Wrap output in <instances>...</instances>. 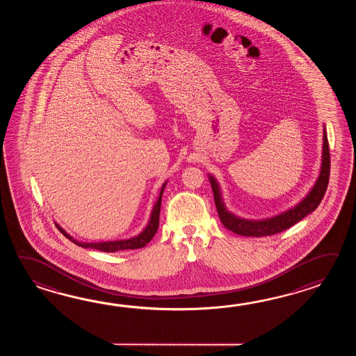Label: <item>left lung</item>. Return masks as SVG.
Instances as JSON below:
<instances>
[{"label": "left lung", "instance_id": "1", "mask_svg": "<svg viewBox=\"0 0 356 356\" xmlns=\"http://www.w3.org/2000/svg\"><path fill=\"white\" fill-rule=\"evenodd\" d=\"M330 147H328V140L327 135L323 134V155H322V167L321 173L318 177V181L313 189L310 191L309 195L302 200L300 204L289 211L281 213L273 219L262 220V221H250V220L239 219L233 213L227 211L225 206L222 204V200L220 197L219 186L216 181L210 177L212 192H213V200L218 209L220 220L222 225L232 230L235 234L243 235V236H267V235L277 234L290 227H293L298 221L304 219L308 213L314 211L321 204L322 198L325 196V189L330 181Z\"/></svg>", "mask_w": 356, "mask_h": 356}]
</instances>
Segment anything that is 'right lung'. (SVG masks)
<instances>
[{
	"label": "right lung",
	"mask_w": 356,
	"mask_h": 356,
	"mask_svg": "<svg viewBox=\"0 0 356 356\" xmlns=\"http://www.w3.org/2000/svg\"><path fill=\"white\" fill-rule=\"evenodd\" d=\"M165 184L161 187L160 191V196L158 198V202L154 206L152 212V218L147 224V227H145L144 232L141 234L134 236L131 239H124V241H113V242H102V243H83L77 242L72 236L63 230L60 229V233L65 235L71 242L75 243L76 245L83 247V248H91V250H102V252H118V250H138L143 248L147 243L150 242L152 236L156 233L158 227H159V216H160V204H161V196H163V191H164Z\"/></svg>",
	"instance_id": "add662e5"
}]
</instances>
